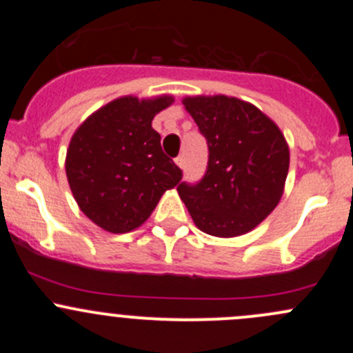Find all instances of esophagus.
I'll return each mask as SVG.
<instances>
[{
    "instance_id": "34e87169",
    "label": "esophagus",
    "mask_w": 353,
    "mask_h": 353,
    "mask_svg": "<svg viewBox=\"0 0 353 353\" xmlns=\"http://www.w3.org/2000/svg\"><path fill=\"white\" fill-rule=\"evenodd\" d=\"M176 165L179 167V169H184V165H186V160H184L183 155L177 157V159H176Z\"/></svg>"
}]
</instances>
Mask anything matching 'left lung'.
<instances>
[{
	"label": "left lung",
	"mask_w": 353,
	"mask_h": 353,
	"mask_svg": "<svg viewBox=\"0 0 353 353\" xmlns=\"http://www.w3.org/2000/svg\"><path fill=\"white\" fill-rule=\"evenodd\" d=\"M208 141V167L198 184L177 193L199 230L237 237L258 227L279 205L290 152L280 128L256 105L227 95L184 97Z\"/></svg>",
	"instance_id": "1"
}]
</instances>
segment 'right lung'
Segmentation results:
<instances>
[{
  "instance_id": "1",
  "label": "right lung",
  "mask_w": 353,
  "mask_h": 353,
  "mask_svg": "<svg viewBox=\"0 0 353 353\" xmlns=\"http://www.w3.org/2000/svg\"><path fill=\"white\" fill-rule=\"evenodd\" d=\"M172 102V95L114 99L71 137L68 184L81 212L101 229L112 234L138 229L183 177L152 128L155 114Z\"/></svg>"
}]
</instances>
